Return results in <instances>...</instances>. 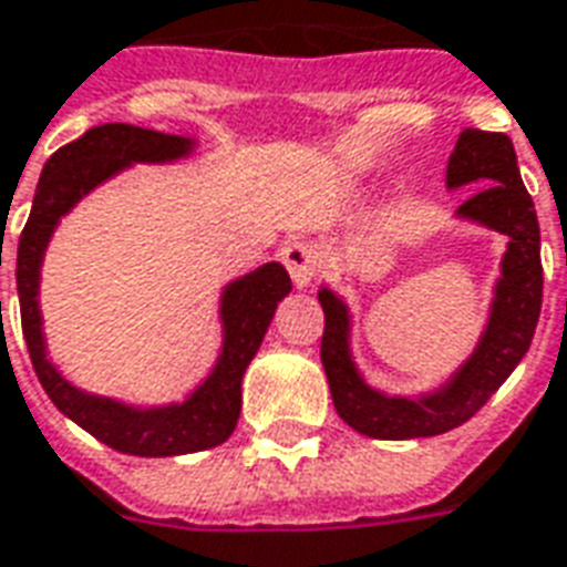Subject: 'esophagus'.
Masks as SVG:
<instances>
[{
    "label": "esophagus",
    "instance_id": "34e87169",
    "mask_svg": "<svg viewBox=\"0 0 567 567\" xmlns=\"http://www.w3.org/2000/svg\"><path fill=\"white\" fill-rule=\"evenodd\" d=\"M280 259H284V266L296 280V287H308L310 280L317 278L319 271V250L313 241H289L287 248L280 250Z\"/></svg>",
    "mask_w": 567,
    "mask_h": 567
}]
</instances>
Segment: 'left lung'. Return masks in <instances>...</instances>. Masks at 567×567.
I'll return each mask as SVG.
<instances>
[{
	"label": "left lung",
	"instance_id": "obj_1",
	"mask_svg": "<svg viewBox=\"0 0 567 567\" xmlns=\"http://www.w3.org/2000/svg\"><path fill=\"white\" fill-rule=\"evenodd\" d=\"M445 182L449 187L478 182L481 187L457 208V215L508 236L487 331L449 385L419 400L385 398L364 385L349 359L347 305L331 289H319L326 313L319 359L329 377L334 410L349 427L373 440H421L461 427L520 364L542 317V229L508 134L466 127L449 157Z\"/></svg>",
	"mask_w": 567,
	"mask_h": 567
}]
</instances>
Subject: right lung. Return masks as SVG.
I'll return each mask as SVG.
<instances>
[{
    "mask_svg": "<svg viewBox=\"0 0 567 567\" xmlns=\"http://www.w3.org/2000/svg\"><path fill=\"white\" fill-rule=\"evenodd\" d=\"M190 152V140L146 131V127L110 125L89 127L86 134L50 155L38 182L35 203L29 212L20 245H17V292H20V322L29 347V359L47 398L59 412L89 430L95 440L122 454L137 457H173L190 451L215 449L229 440L241 412V377L250 359L257 355L268 322L275 317L278 301L292 289L287 268L278 262L250 271L224 289V352L203 385L185 403L164 410H131L125 403L106 398H92L74 389L59 377V370L47 361L44 334H41V310H38V271L50 241V233L89 190L101 185L118 169L134 161H173Z\"/></svg>",
    "mask_w": 567,
    "mask_h": 567,
    "instance_id": "1",
    "label": "right lung"
}]
</instances>
